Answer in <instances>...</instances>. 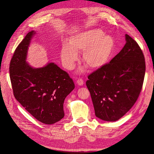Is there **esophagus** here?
I'll return each instance as SVG.
<instances>
[{
	"label": "esophagus",
	"mask_w": 154,
	"mask_h": 154,
	"mask_svg": "<svg viewBox=\"0 0 154 154\" xmlns=\"http://www.w3.org/2000/svg\"><path fill=\"white\" fill-rule=\"evenodd\" d=\"M77 84L79 85H82L83 84H84V81L82 79H78L77 80Z\"/></svg>",
	"instance_id": "1"
}]
</instances>
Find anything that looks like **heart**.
I'll return each instance as SVG.
<instances>
[{
    "instance_id": "b5f03b06",
    "label": "heart",
    "mask_w": 154,
    "mask_h": 154,
    "mask_svg": "<svg viewBox=\"0 0 154 154\" xmlns=\"http://www.w3.org/2000/svg\"><path fill=\"white\" fill-rule=\"evenodd\" d=\"M69 44L61 50L62 63L66 69L74 66L78 59L77 53L81 52L83 63L91 69H97L108 62L114 42L110 36L104 35L102 30L96 29L73 36Z\"/></svg>"
}]
</instances>
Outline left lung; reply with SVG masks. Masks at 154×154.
I'll return each mask as SVG.
<instances>
[{"label":"left lung","mask_w":154,"mask_h":154,"mask_svg":"<svg viewBox=\"0 0 154 154\" xmlns=\"http://www.w3.org/2000/svg\"><path fill=\"white\" fill-rule=\"evenodd\" d=\"M126 44L109 63L88 75L89 89L96 116L115 122L128 112L138 99L145 73L142 50L135 40L125 35Z\"/></svg>","instance_id":"left-lung-1"}]
</instances>
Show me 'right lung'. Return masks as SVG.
<instances>
[{
  "label": "right lung",
  "instance_id": "1",
  "mask_svg": "<svg viewBox=\"0 0 154 154\" xmlns=\"http://www.w3.org/2000/svg\"><path fill=\"white\" fill-rule=\"evenodd\" d=\"M29 32L19 43L9 65L13 94L17 101L39 122L55 123L64 117L65 97L75 88L67 72L54 63L33 69L26 62L31 39Z\"/></svg>",
  "mask_w": 154,
  "mask_h": 154
}]
</instances>
